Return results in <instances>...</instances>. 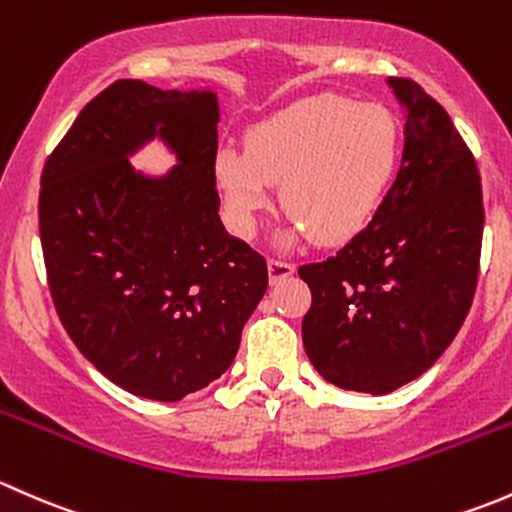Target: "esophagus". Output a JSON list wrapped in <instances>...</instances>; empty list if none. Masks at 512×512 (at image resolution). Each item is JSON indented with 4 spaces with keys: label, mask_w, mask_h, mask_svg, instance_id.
<instances>
[{
    "label": "esophagus",
    "mask_w": 512,
    "mask_h": 512,
    "mask_svg": "<svg viewBox=\"0 0 512 512\" xmlns=\"http://www.w3.org/2000/svg\"><path fill=\"white\" fill-rule=\"evenodd\" d=\"M293 273H295V266L293 263L283 261V258H271V261H268V276H271V283L283 281V278L293 276Z\"/></svg>",
    "instance_id": "obj_1"
}]
</instances>
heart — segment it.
Segmentation results:
<instances>
[{
  "label": "heart",
  "instance_id": "1",
  "mask_svg": "<svg viewBox=\"0 0 512 512\" xmlns=\"http://www.w3.org/2000/svg\"><path fill=\"white\" fill-rule=\"evenodd\" d=\"M399 157V125L387 108L320 93L251 125L246 150L219 147L214 179L241 234H254L273 182H281L291 236L310 231L323 244H340L379 212Z\"/></svg>",
  "mask_w": 512,
  "mask_h": 512
}]
</instances>
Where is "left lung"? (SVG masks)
<instances>
[{
    "instance_id": "left-lung-1",
    "label": "left lung",
    "mask_w": 512,
    "mask_h": 512,
    "mask_svg": "<svg viewBox=\"0 0 512 512\" xmlns=\"http://www.w3.org/2000/svg\"><path fill=\"white\" fill-rule=\"evenodd\" d=\"M407 110L402 167L374 219L335 256L298 268L313 303L303 345L347 392L389 394L434 365L478 283L483 194L449 113L419 83L389 78Z\"/></svg>"
}]
</instances>
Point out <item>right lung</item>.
Here are the masks:
<instances>
[{
  "mask_svg": "<svg viewBox=\"0 0 512 512\" xmlns=\"http://www.w3.org/2000/svg\"><path fill=\"white\" fill-rule=\"evenodd\" d=\"M214 91L123 78L98 93L46 160L39 231L68 337L138 397L177 402L229 370L268 288L266 258L219 219ZM160 137L165 178L127 157Z\"/></svg>",
  "mask_w": 512,
  "mask_h": 512,
  "instance_id": "obj_1",
  "label": "right lung"
}]
</instances>
